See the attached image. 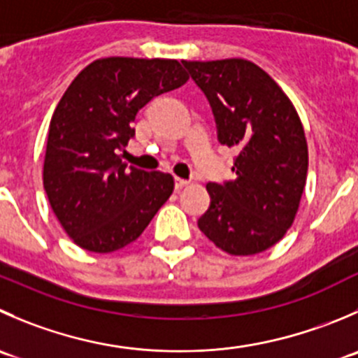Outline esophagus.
Wrapping results in <instances>:
<instances>
[{
  "instance_id": "34e87169",
  "label": "esophagus",
  "mask_w": 358,
  "mask_h": 358,
  "mask_svg": "<svg viewBox=\"0 0 358 358\" xmlns=\"http://www.w3.org/2000/svg\"><path fill=\"white\" fill-rule=\"evenodd\" d=\"M189 185V180H183V178H175V189L180 190L183 189V187Z\"/></svg>"
}]
</instances>
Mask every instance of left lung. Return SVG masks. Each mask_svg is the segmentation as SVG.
I'll return each mask as SVG.
<instances>
[{
    "mask_svg": "<svg viewBox=\"0 0 358 358\" xmlns=\"http://www.w3.org/2000/svg\"><path fill=\"white\" fill-rule=\"evenodd\" d=\"M206 94L218 141L238 148L236 180L208 183L210 208L197 225L231 255L271 248L294 224L308 175V143L282 87L246 59L182 61Z\"/></svg>",
    "mask_w": 358,
    "mask_h": 358,
    "instance_id": "1",
    "label": "left lung"
}]
</instances>
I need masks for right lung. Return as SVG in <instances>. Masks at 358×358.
<instances>
[{
    "label": "right lung",
    "mask_w": 358,
    "mask_h": 358,
    "mask_svg": "<svg viewBox=\"0 0 358 358\" xmlns=\"http://www.w3.org/2000/svg\"><path fill=\"white\" fill-rule=\"evenodd\" d=\"M189 75L175 59L105 57L76 75L50 119L43 162L48 203L80 248L108 253L136 241L169 199V173L127 168L131 124Z\"/></svg>",
    "instance_id": "1"
}]
</instances>
